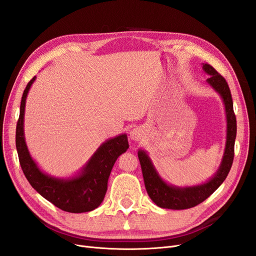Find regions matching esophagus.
Segmentation results:
<instances>
[{
    "mask_svg": "<svg viewBox=\"0 0 256 256\" xmlns=\"http://www.w3.org/2000/svg\"><path fill=\"white\" fill-rule=\"evenodd\" d=\"M144 136V131L141 127L134 128L130 131V138L134 141H140Z\"/></svg>",
    "mask_w": 256,
    "mask_h": 256,
    "instance_id": "esophagus-1",
    "label": "esophagus"
}]
</instances>
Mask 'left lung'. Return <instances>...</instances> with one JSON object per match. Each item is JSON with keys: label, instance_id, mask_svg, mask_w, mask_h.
<instances>
[{"label": "left lung", "instance_id": "8db88e82", "mask_svg": "<svg viewBox=\"0 0 256 256\" xmlns=\"http://www.w3.org/2000/svg\"><path fill=\"white\" fill-rule=\"evenodd\" d=\"M203 70L209 74L206 82L220 95L224 108H226V141L222 161L218 171L206 182L189 186V187H177V186L170 184L162 180L147 152L143 150H138V157L142 168L146 191L152 202L161 208L187 209L204 202L226 180L232 164H233L237 126L230 90L226 79L216 72L212 66L203 64Z\"/></svg>", "mask_w": 256, "mask_h": 256}]
</instances>
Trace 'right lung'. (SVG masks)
<instances>
[{
	"mask_svg": "<svg viewBox=\"0 0 256 256\" xmlns=\"http://www.w3.org/2000/svg\"><path fill=\"white\" fill-rule=\"evenodd\" d=\"M35 79L36 76L23 92L16 128V147L22 171L30 186L62 210L72 214L94 210L104 198L115 161L129 148L127 134H122L104 142L80 172L72 177L58 178L44 173L30 156L24 138L26 102Z\"/></svg>",
	"mask_w": 256,
	"mask_h": 256,
	"instance_id": "right-lung-1",
	"label": "right lung"
}]
</instances>
